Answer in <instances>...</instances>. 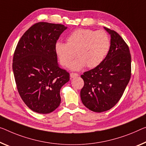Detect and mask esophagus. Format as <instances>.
I'll return each mask as SVG.
<instances>
[{"mask_svg": "<svg viewBox=\"0 0 146 146\" xmlns=\"http://www.w3.org/2000/svg\"><path fill=\"white\" fill-rule=\"evenodd\" d=\"M70 76L71 78H74L78 77L79 75H78V74H76V73H70Z\"/></svg>", "mask_w": 146, "mask_h": 146, "instance_id": "obj_1", "label": "esophagus"}]
</instances>
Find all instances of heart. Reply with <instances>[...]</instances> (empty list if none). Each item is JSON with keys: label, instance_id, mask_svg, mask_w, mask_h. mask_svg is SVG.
<instances>
[{"label": "heart", "instance_id": "b5f03b06", "mask_svg": "<svg viewBox=\"0 0 146 146\" xmlns=\"http://www.w3.org/2000/svg\"><path fill=\"white\" fill-rule=\"evenodd\" d=\"M66 44L58 42L55 52L60 63L69 67L76 53L78 59L71 66L73 70H80L87 66L89 68L98 66L109 52L110 40L104 31L78 29L67 36Z\"/></svg>", "mask_w": 146, "mask_h": 146}]
</instances>
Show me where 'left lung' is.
I'll return each mask as SVG.
<instances>
[{"label":"left lung","mask_w":146,"mask_h":146,"mask_svg":"<svg viewBox=\"0 0 146 146\" xmlns=\"http://www.w3.org/2000/svg\"><path fill=\"white\" fill-rule=\"evenodd\" d=\"M110 35V48L102 62L85 72L80 92L84 105L90 110H109L121 98L131 76V56L126 42L115 31L104 27Z\"/></svg>","instance_id":"left-lung-1"}]
</instances>
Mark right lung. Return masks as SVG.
<instances>
[{
	"instance_id": "1",
	"label": "right lung",
	"mask_w": 146,
	"mask_h": 146,
	"mask_svg": "<svg viewBox=\"0 0 146 146\" xmlns=\"http://www.w3.org/2000/svg\"><path fill=\"white\" fill-rule=\"evenodd\" d=\"M67 29L63 25L39 22L22 36L15 48L12 68L21 98L31 110L50 113L60 103V90L70 80L60 68L55 44Z\"/></svg>"
}]
</instances>
